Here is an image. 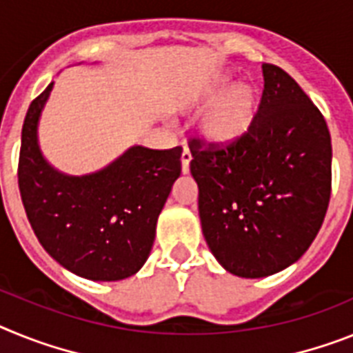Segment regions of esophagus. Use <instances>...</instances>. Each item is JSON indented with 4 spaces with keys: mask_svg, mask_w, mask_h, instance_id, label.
Here are the masks:
<instances>
[{
    "mask_svg": "<svg viewBox=\"0 0 353 353\" xmlns=\"http://www.w3.org/2000/svg\"><path fill=\"white\" fill-rule=\"evenodd\" d=\"M190 161H192V154H190L188 147H183V154H181V168H183V174L190 172Z\"/></svg>",
    "mask_w": 353,
    "mask_h": 353,
    "instance_id": "34e87169",
    "label": "esophagus"
}]
</instances>
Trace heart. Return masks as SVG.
<instances>
[{"mask_svg":"<svg viewBox=\"0 0 353 353\" xmlns=\"http://www.w3.org/2000/svg\"><path fill=\"white\" fill-rule=\"evenodd\" d=\"M231 76L222 74L213 79L201 94L208 104L201 117V134L214 145H231L241 140L254 125L259 110V94L249 81H240L231 88Z\"/></svg>","mask_w":353,"mask_h":353,"instance_id":"heart-1","label":"heart"}]
</instances>
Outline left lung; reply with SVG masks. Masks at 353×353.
I'll return each mask as SVG.
<instances>
[{"label":"left lung","instance_id":"left-lung-1","mask_svg":"<svg viewBox=\"0 0 353 353\" xmlns=\"http://www.w3.org/2000/svg\"><path fill=\"white\" fill-rule=\"evenodd\" d=\"M257 117L231 145L190 140V172L211 254L229 274L259 279L304 256L323 223L332 145L323 115L281 67L263 63Z\"/></svg>","mask_w":353,"mask_h":353}]
</instances>
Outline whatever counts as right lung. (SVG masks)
Here are the masks:
<instances>
[{
    "label": "right lung",
    "instance_id": "1",
    "mask_svg": "<svg viewBox=\"0 0 353 353\" xmlns=\"http://www.w3.org/2000/svg\"><path fill=\"white\" fill-rule=\"evenodd\" d=\"M53 83L30 104L21 137L19 192L26 216L46 252L90 281L134 275L151 254L156 222L181 176V147L133 145L108 167L67 176L46 161L39 119Z\"/></svg>",
    "mask_w": 353,
    "mask_h": 353
}]
</instances>
